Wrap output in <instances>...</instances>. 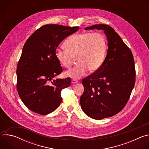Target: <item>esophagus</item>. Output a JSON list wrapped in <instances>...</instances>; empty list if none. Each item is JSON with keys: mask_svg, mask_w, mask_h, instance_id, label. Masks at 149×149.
I'll return each instance as SVG.
<instances>
[{"mask_svg": "<svg viewBox=\"0 0 149 149\" xmlns=\"http://www.w3.org/2000/svg\"><path fill=\"white\" fill-rule=\"evenodd\" d=\"M78 81L77 80V79H72L71 80V83L72 84H76V83H78Z\"/></svg>", "mask_w": 149, "mask_h": 149, "instance_id": "34e87169", "label": "esophagus"}]
</instances>
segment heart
<instances>
[{
    "instance_id": "b5f03b06",
    "label": "heart",
    "mask_w": 149,
    "mask_h": 149,
    "mask_svg": "<svg viewBox=\"0 0 149 149\" xmlns=\"http://www.w3.org/2000/svg\"><path fill=\"white\" fill-rule=\"evenodd\" d=\"M65 49H57L55 57L60 64L66 68L71 67L74 58L78 63L74 68L65 72L67 77L77 79L86 75L88 70H98L104 61L107 42L100 33L85 32L73 35L64 42Z\"/></svg>"
}]
</instances>
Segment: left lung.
Wrapping results in <instances>:
<instances>
[{
  "label": "left lung",
  "instance_id": "obj_1",
  "mask_svg": "<svg viewBox=\"0 0 149 149\" xmlns=\"http://www.w3.org/2000/svg\"><path fill=\"white\" fill-rule=\"evenodd\" d=\"M104 31L108 50L101 67L82 80L84 91L80 98L83 111L88 117L101 120L121 111L134 88L136 70L133 54L114 29L99 24L85 28Z\"/></svg>",
  "mask_w": 149,
  "mask_h": 149
}]
</instances>
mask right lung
<instances>
[{"label": "right lung", "mask_w": 149, "mask_h": 149, "mask_svg": "<svg viewBox=\"0 0 149 149\" xmlns=\"http://www.w3.org/2000/svg\"><path fill=\"white\" fill-rule=\"evenodd\" d=\"M79 28L45 25L26 41L17 65L16 88L21 100L30 110L47 115L60 105L61 90L69 87L71 80L70 77L54 79L62 72L55 51L63 39Z\"/></svg>", "instance_id": "right-lung-1"}]
</instances>
